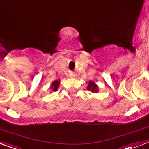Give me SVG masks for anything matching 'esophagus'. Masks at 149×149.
Returning <instances> with one entry per match:
<instances>
[{"label":"esophagus","instance_id":"34e87169","mask_svg":"<svg viewBox=\"0 0 149 149\" xmlns=\"http://www.w3.org/2000/svg\"><path fill=\"white\" fill-rule=\"evenodd\" d=\"M70 77H74V76H75V74H70Z\"/></svg>","mask_w":149,"mask_h":149}]
</instances>
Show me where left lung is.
Listing matches in <instances>:
<instances>
[{"instance_id":"left-lung-1","label":"left lung","mask_w":149,"mask_h":149,"mask_svg":"<svg viewBox=\"0 0 149 149\" xmlns=\"http://www.w3.org/2000/svg\"><path fill=\"white\" fill-rule=\"evenodd\" d=\"M87 89H88V90H90L92 93H98L99 87H98V86H97V84L95 83L94 81H89V82H88Z\"/></svg>"}]
</instances>
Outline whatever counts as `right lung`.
<instances>
[{"label": "right lung", "mask_w": 149, "mask_h": 149, "mask_svg": "<svg viewBox=\"0 0 149 149\" xmlns=\"http://www.w3.org/2000/svg\"><path fill=\"white\" fill-rule=\"evenodd\" d=\"M60 80H55L52 82L51 84V89H52V91H56V90H57L59 86H60Z\"/></svg>", "instance_id": "right-lung-1"}]
</instances>
